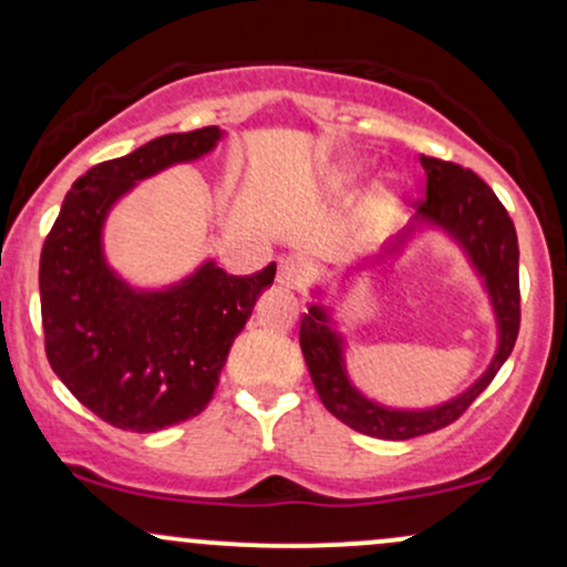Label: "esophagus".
<instances>
[{"label":"esophagus","mask_w":567,"mask_h":567,"mask_svg":"<svg viewBox=\"0 0 567 567\" xmlns=\"http://www.w3.org/2000/svg\"><path fill=\"white\" fill-rule=\"evenodd\" d=\"M307 266L296 258H282L277 266V282L285 285L290 290H301L307 282Z\"/></svg>","instance_id":"esophagus-1"}]
</instances>
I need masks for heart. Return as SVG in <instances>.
I'll list each match as a JSON object with an SVG mask.
<instances>
[{"label": "heart", "instance_id": "heart-1", "mask_svg": "<svg viewBox=\"0 0 567 567\" xmlns=\"http://www.w3.org/2000/svg\"><path fill=\"white\" fill-rule=\"evenodd\" d=\"M354 172L352 169H341L339 174H336V179H341V183H347V179H352Z\"/></svg>", "mask_w": 567, "mask_h": 567}]
</instances>
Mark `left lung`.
<instances>
[{"mask_svg":"<svg viewBox=\"0 0 567 567\" xmlns=\"http://www.w3.org/2000/svg\"><path fill=\"white\" fill-rule=\"evenodd\" d=\"M420 164L427 174V188L425 198L416 204L414 220L444 228L463 247L493 301L497 352L489 369L463 395L441 406L388 409L354 390L344 369V344H341V336L328 326L331 315L326 307L312 303L309 315L301 317V333H298L303 360H307L309 377L322 406L352 431L388 441H406L452 425L487 390V384L512 354L516 333H519V245H516L514 223L506 207L493 188L471 169H463L452 161L433 158V155H420ZM414 231V223L403 228L374 260L395 255L412 239ZM363 264H371V258Z\"/></svg>","mask_w":567,"mask_h":567,"instance_id":"obj_1","label":"left lung"}]
</instances>
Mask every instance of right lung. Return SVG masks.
<instances>
[{
	"label": "right lung",
	"mask_w": 567,
	"mask_h": 567,
	"mask_svg": "<svg viewBox=\"0 0 567 567\" xmlns=\"http://www.w3.org/2000/svg\"><path fill=\"white\" fill-rule=\"evenodd\" d=\"M223 132L166 134L89 169L66 193L40 255L45 354L70 393L112 427L155 433L202 414L228 350L277 266L236 277L213 260L166 290H134L110 269L112 204L172 164L207 155Z\"/></svg>",
	"instance_id": "add662e5"
}]
</instances>
